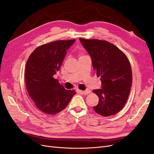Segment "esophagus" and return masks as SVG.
I'll return each mask as SVG.
<instances>
[{
  "mask_svg": "<svg viewBox=\"0 0 154 154\" xmlns=\"http://www.w3.org/2000/svg\"><path fill=\"white\" fill-rule=\"evenodd\" d=\"M80 92H82V94H85V95H87V94H89V93H91V90H90V89H88V88H87V89H86L85 91H80Z\"/></svg>",
  "mask_w": 154,
  "mask_h": 154,
  "instance_id": "obj_1",
  "label": "esophagus"
}]
</instances>
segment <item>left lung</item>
Segmentation results:
<instances>
[{
	"instance_id": "1",
	"label": "left lung",
	"mask_w": 154,
	"mask_h": 154,
	"mask_svg": "<svg viewBox=\"0 0 154 154\" xmlns=\"http://www.w3.org/2000/svg\"><path fill=\"white\" fill-rule=\"evenodd\" d=\"M80 40L91 56L97 76H101V88L93 90L99 97V103L93 109L105 117L117 114L125 106L132 87V73L128 59L107 41Z\"/></svg>"
}]
</instances>
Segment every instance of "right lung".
Here are the masks:
<instances>
[{
	"mask_svg": "<svg viewBox=\"0 0 154 154\" xmlns=\"http://www.w3.org/2000/svg\"><path fill=\"white\" fill-rule=\"evenodd\" d=\"M75 40H58L35 49L27 60L25 78L27 92L37 108L48 114L63 110L76 92L66 90L53 76L58 71L67 50Z\"/></svg>",
	"mask_w": 154,
	"mask_h": 154,
	"instance_id": "add662e5",
	"label": "right lung"
}]
</instances>
